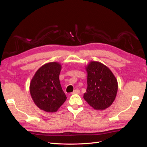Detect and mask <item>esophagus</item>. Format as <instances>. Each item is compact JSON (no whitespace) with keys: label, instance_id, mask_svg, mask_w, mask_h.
Here are the masks:
<instances>
[{"label":"esophagus","instance_id":"esophagus-1","mask_svg":"<svg viewBox=\"0 0 147 147\" xmlns=\"http://www.w3.org/2000/svg\"><path fill=\"white\" fill-rule=\"evenodd\" d=\"M80 93V91L79 90H75L74 91L71 93V94H78V93Z\"/></svg>","mask_w":147,"mask_h":147}]
</instances>
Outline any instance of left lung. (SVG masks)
Returning <instances> with one entry per match:
<instances>
[{
    "instance_id": "8db88e82",
    "label": "left lung",
    "mask_w": 147,
    "mask_h": 147,
    "mask_svg": "<svg viewBox=\"0 0 147 147\" xmlns=\"http://www.w3.org/2000/svg\"><path fill=\"white\" fill-rule=\"evenodd\" d=\"M85 69L88 86L83 98L94 109L104 110L116 97L117 81L110 69L100 62H90Z\"/></svg>"
}]
</instances>
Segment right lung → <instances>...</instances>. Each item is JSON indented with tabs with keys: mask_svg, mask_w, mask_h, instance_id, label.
Returning <instances> with one entry per match:
<instances>
[{
	"mask_svg": "<svg viewBox=\"0 0 147 147\" xmlns=\"http://www.w3.org/2000/svg\"><path fill=\"white\" fill-rule=\"evenodd\" d=\"M61 68V64L57 62H49L36 71L31 81V96L41 110L57 112L67 98L59 80Z\"/></svg>",
	"mask_w": 147,
	"mask_h": 147,
	"instance_id": "right-lung-1",
	"label": "right lung"
}]
</instances>
